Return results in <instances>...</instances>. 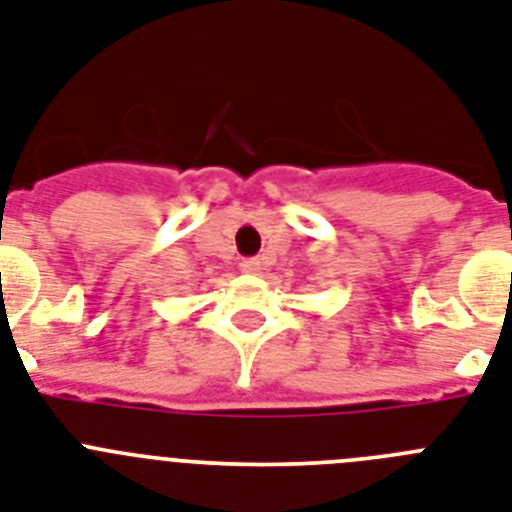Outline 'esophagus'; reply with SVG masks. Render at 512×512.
Instances as JSON below:
<instances>
[{"mask_svg":"<svg viewBox=\"0 0 512 512\" xmlns=\"http://www.w3.org/2000/svg\"><path fill=\"white\" fill-rule=\"evenodd\" d=\"M240 269L246 274H259L261 272V261L259 259H246L243 264H240Z\"/></svg>","mask_w":512,"mask_h":512,"instance_id":"esophagus-1","label":"esophagus"}]
</instances>
